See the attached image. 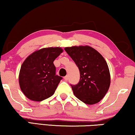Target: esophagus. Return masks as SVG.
Returning a JSON list of instances; mask_svg holds the SVG:
<instances>
[{
	"label": "esophagus",
	"mask_w": 135,
	"mask_h": 135,
	"mask_svg": "<svg viewBox=\"0 0 135 135\" xmlns=\"http://www.w3.org/2000/svg\"><path fill=\"white\" fill-rule=\"evenodd\" d=\"M68 78H69V76H68V75H66V76H65V77L64 78V80H65V81H68Z\"/></svg>",
	"instance_id": "1"
}]
</instances>
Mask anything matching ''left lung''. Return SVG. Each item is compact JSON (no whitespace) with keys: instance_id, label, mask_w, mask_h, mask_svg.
I'll return each mask as SVG.
<instances>
[{"instance_id":"left-lung-1","label":"left lung","mask_w":135,"mask_h":135,"mask_svg":"<svg viewBox=\"0 0 135 135\" xmlns=\"http://www.w3.org/2000/svg\"><path fill=\"white\" fill-rule=\"evenodd\" d=\"M79 68L80 79L71 88L79 100L88 104L101 101L110 86V73L107 62L100 53L88 46L65 47Z\"/></svg>"}]
</instances>
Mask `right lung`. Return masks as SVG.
Returning <instances> with one entry per match:
<instances>
[{
  "mask_svg": "<svg viewBox=\"0 0 135 135\" xmlns=\"http://www.w3.org/2000/svg\"><path fill=\"white\" fill-rule=\"evenodd\" d=\"M59 47L42 48L29 55L22 64L19 82L21 89L32 101L51 97L62 77L56 75L54 61L62 53Z\"/></svg>",
  "mask_w": 135,
  "mask_h": 135,
  "instance_id": "obj_1",
  "label": "right lung"
}]
</instances>
